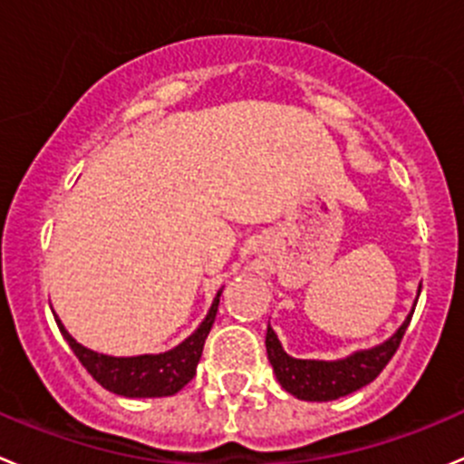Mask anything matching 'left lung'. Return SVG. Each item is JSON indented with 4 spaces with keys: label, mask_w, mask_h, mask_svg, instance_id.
<instances>
[{
    "label": "left lung",
    "mask_w": 464,
    "mask_h": 464,
    "mask_svg": "<svg viewBox=\"0 0 464 464\" xmlns=\"http://www.w3.org/2000/svg\"><path fill=\"white\" fill-rule=\"evenodd\" d=\"M412 313L415 310H411L406 322L397 328L392 337L372 349L353 352L352 356L340 358V361H301V358L287 356L274 328L267 326V335H265L267 358L281 388L292 397L301 401H333L370 385L385 370L401 344Z\"/></svg>",
    "instance_id": "8db88e82"
}]
</instances>
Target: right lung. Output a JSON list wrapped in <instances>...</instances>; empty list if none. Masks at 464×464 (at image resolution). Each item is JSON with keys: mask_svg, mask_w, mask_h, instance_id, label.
Listing matches in <instances>:
<instances>
[{"mask_svg": "<svg viewBox=\"0 0 464 464\" xmlns=\"http://www.w3.org/2000/svg\"><path fill=\"white\" fill-rule=\"evenodd\" d=\"M219 296H222V290L213 299V305L206 313L204 322L197 326V331L190 337H186L181 344L163 353L108 356V353L92 352L81 342H76L58 317L56 324L70 349L74 352V356L81 361V365L108 392L129 399L172 397L179 390L186 388L192 376L197 374V362H199L201 352H204V342L208 337L210 328H213L215 314H218Z\"/></svg>", "mask_w": 464, "mask_h": 464, "instance_id": "obj_1", "label": "right lung"}]
</instances>
